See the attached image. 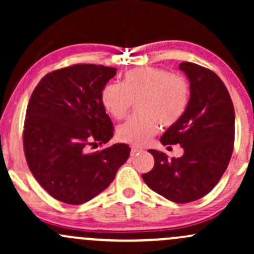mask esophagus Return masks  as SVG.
<instances>
[{
	"label": "esophagus",
	"instance_id": "esophagus-1",
	"mask_svg": "<svg viewBox=\"0 0 254 254\" xmlns=\"http://www.w3.org/2000/svg\"><path fill=\"white\" fill-rule=\"evenodd\" d=\"M139 151H143V148H141V147H135V145H133V147H131L130 155H131V156L136 155V154L139 153Z\"/></svg>",
	"mask_w": 254,
	"mask_h": 254
}]
</instances>
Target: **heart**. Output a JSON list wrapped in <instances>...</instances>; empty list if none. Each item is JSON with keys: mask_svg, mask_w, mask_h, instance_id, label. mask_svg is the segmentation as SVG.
<instances>
[{"mask_svg": "<svg viewBox=\"0 0 254 254\" xmlns=\"http://www.w3.org/2000/svg\"><path fill=\"white\" fill-rule=\"evenodd\" d=\"M190 94V83L182 75L143 66L125 72L121 84H105L100 99L106 112L118 121L137 100L138 115L119 125L117 135L121 141L142 145L159 131L160 124L170 127L183 118Z\"/></svg>", "mask_w": 254, "mask_h": 254, "instance_id": "heart-1", "label": "heart"}]
</instances>
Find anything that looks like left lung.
Listing matches in <instances>:
<instances>
[{
	"mask_svg": "<svg viewBox=\"0 0 254 254\" xmlns=\"http://www.w3.org/2000/svg\"><path fill=\"white\" fill-rule=\"evenodd\" d=\"M179 69L190 81V103L183 118L160 141L164 145L179 143L184 155L168 159L162 151L148 150L154 167L142 178L172 202L190 203L208 194L228 167L235 115L228 89L214 71L191 62L180 63Z\"/></svg>",
	"mask_w": 254,
	"mask_h": 254,
	"instance_id": "left-lung-1",
	"label": "left lung"
}]
</instances>
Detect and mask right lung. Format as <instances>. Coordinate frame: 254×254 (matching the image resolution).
I'll use <instances>...</instances> for the list:
<instances>
[{
  "label": "right lung",
  "instance_id": "obj_1",
  "mask_svg": "<svg viewBox=\"0 0 254 254\" xmlns=\"http://www.w3.org/2000/svg\"><path fill=\"white\" fill-rule=\"evenodd\" d=\"M116 68L74 64L46 74L32 93L24 124V151L40 186L60 202L78 205L115 179L130 148L118 143L89 153L112 138L100 93Z\"/></svg>",
  "mask_w": 254,
  "mask_h": 254
}]
</instances>
